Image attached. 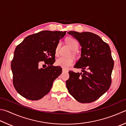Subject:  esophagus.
I'll return each mask as SVG.
<instances>
[{
    "label": "esophagus",
    "instance_id": "1",
    "mask_svg": "<svg viewBox=\"0 0 126 126\" xmlns=\"http://www.w3.org/2000/svg\"><path fill=\"white\" fill-rule=\"evenodd\" d=\"M62 71L63 72H66V71H68V70L67 69H65V68H63Z\"/></svg>",
    "mask_w": 126,
    "mask_h": 126
}]
</instances>
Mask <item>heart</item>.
Masks as SVG:
<instances>
[{"instance_id":"1","label":"heart","mask_w":126,"mask_h":126,"mask_svg":"<svg viewBox=\"0 0 126 126\" xmlns=\"http://www.w3.org/2000/svg\"><path fill=\"white\" fill-rule=\"evenodd\" d=\"M67 44L69 45V46L71 48L72 50H77L78 48L79 43L77 40L75 38L73 37H68L66 40ZM60 47V43L58 42L55 48L56 54H57L58 53L59 48ZM74 63V59L72 58H67V57H61L59 58H57L56 61V64L58 66H60L61 67L67 68L69 66H71Z\"/></svg>"}]
</instances>
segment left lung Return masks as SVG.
<instances>
[{
  "instance_id": "obj_1",
  "label": "left lung",
  "mask_w": 126,
  "mask_h": 126,
  "mask_svg": "<svg viewBox=\"0 0 126 126\" xmlns=\"http://www.w3.org/2000/svg\"><path fill=\"white\" fill-rule=\"evenodd\" d=\"M68 34L79 41L81 57L74 65L81 73L69 72L66 86L70 94L81 103L96 101L109 90L114 61L109 45L95 33L70 31Z\"/></svg>"
}]
</instances>
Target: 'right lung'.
Segmentation results:
<instances>
[{
    "label": "right lung",
    "mask_w": 126,
    "mask_h": 126,
    "mask_svg": "<svg viewBox=\"0 0 126 126\" xmlns=\"http://www.w3.org/2000/svg\"><path fill=\"white\" fill-rule=\"evenodd\" d=\"M66 32L40 31L27 36L16 47L11 63L13 83L17 92L25 99L42 98L62 72L61 67L53 64L56 46ZM42 64L47 67L41 68Z\"/></svg>",
    "instance_id": "right-lung-1"
}]
</instances>
